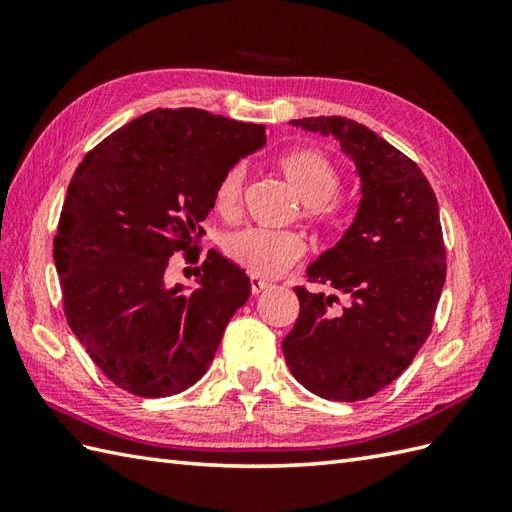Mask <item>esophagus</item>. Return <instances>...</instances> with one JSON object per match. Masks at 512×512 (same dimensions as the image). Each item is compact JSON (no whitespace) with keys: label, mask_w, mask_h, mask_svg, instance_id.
I'll list each match as a JSON object with an SVG mask.
<instances>
[{"label":"esophagus","mask_w":512,"mask_h":512,"mask_svg":"<svg viewBox=\"0 0 512 512\" xmlns=\"http://www.w3.org/2000/svg\"><path fill=\"white\" fill-rule=\"evenodd\" d=\"M266 288H270L268 281L259 277H250V292H253V295H259V292H264Z\"/></svg>","instance_id":"34e87169"}]
</instances>
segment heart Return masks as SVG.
<instances>
[{"label":"heart","mask_w":512,"mask_h":512,"mask_svg":"<svg viewBox=\"0 0 512 512\" xmlns=\"http://www.w3.org/2000/svg\"><path fill=\"white\" fill-rule=\"evenodd\" d=\"M277 169L288 187L303 204L310 220L332 222L336 202L332 195L341 187V176L334 162L319 149H295L277 160ZM244 167H231L220 178L213 193L215 211L233 217L242 202ZM306 244L297 233H273L262 228H242L224 237V253L253 277H277L303 255Z\"/></svg>","instance_id":"b5f03b06"}]
</instances>
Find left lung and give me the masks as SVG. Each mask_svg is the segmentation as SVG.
<instances>
[{"mask_svg": "<svg viewBox=\"0 0 512 512\" xmlns=\"http://www.w3.org/2000/svg\"><path fill=\"white\" fill-rule=\"evenodd\" d=\"M332 136L354 162L361 202L354 222L306 275L336 295L295 288L299 319L281 343L299 383L325 400L378 394L427 341L447 279L438 200L416 162L343 116L290 121ZM346 297L334 311L331 303Z\"/></svg>", "mask_w": 512, "mask_h": 512, "instance_id": "obj_1", "label": "left lung"}]
</instances>
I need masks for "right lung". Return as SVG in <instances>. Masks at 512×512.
<instances>
[{
  "label": "right lung",
  "mask_w": 512,
  "mask_h": 512,
  "mask_svg": "<svg viewBox=\"0 0 512 512\" xmlns=\"http://www.w3.org/2000/svg\"><path fill=\"white\" fill-rule=\"evenodd\" d=\"M264 145V125L193 107L154 110L76 167L54 237L65 319L129 394L165 398L198 383L248 301L250 279L215 248L193 288L169 286L167 268L204 233L220 178Z\"/></svg>",
  "instance_id": "right-lung-1"
}]
</instances>
